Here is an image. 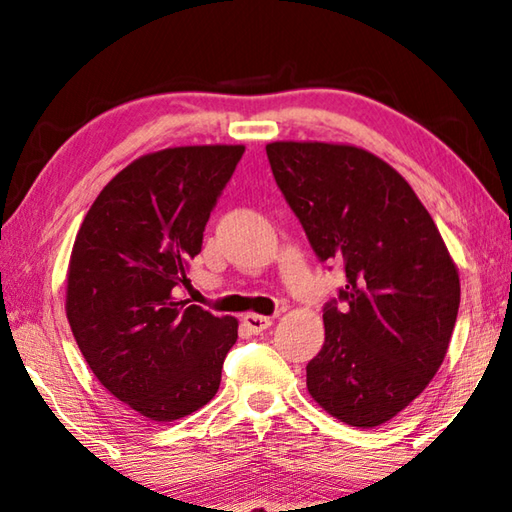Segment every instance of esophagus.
<instances>
[{
    "label": "esophagus",
    "mask_w": 512,
    "mask_h": 512,
    "mask_svg": "<svg viewBox=\"0 0 512 512\" xmlns=\"http://www.w3.org/2000/svg\"><path fill=\"white\" fill-rule=\"evenodd\" d=\"M244 325L253 334H262L264 330L270 328V325H273V317H264V314L248 312V314H244Z\"/></svg>",
    "instance_id": "1"
}]
</instances>
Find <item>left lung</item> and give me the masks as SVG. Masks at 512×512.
Listing matches in <instances>:
<instances>
[{
    "label": "left lung",
    "instance_id": "8db88e82",
    "mask_svg": "<svg viewBox=\"0 0 512 512\" xmlns=\"http://www.w3.org/2000/svg\"><path fill=\"white\" fill-rule=\"evenodd\" d=\"M270 169L321 262H343L341 306L306 367L310 396L350 427L372 429L436 376L458 319L460 275L409 182L354 145L277 140Z\"/></svg>",
    "mask_w": 512,
    "mask_h": 512
}]
</instances>
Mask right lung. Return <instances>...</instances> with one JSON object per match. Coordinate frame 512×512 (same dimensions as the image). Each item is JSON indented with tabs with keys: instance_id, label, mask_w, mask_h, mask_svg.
<instances>
[{
	"instance_id": "add662e5",
	"label": "right lung",
	"mask_w": 512,
	"mask_h": 512,
	"mask_svg": "<svg viewBox=\"0 0 512 512\" xmlns=\"http://www.w3.org/2000/svg\"><path fill=\"white\" fill-rule=\"evenodd\" d=\"M244 145L169 147L105 184L76 233L65 314L99 383L129 409L173 422L222 380L237 319L176 297Z\"/></svg>"
}]
</instances>
